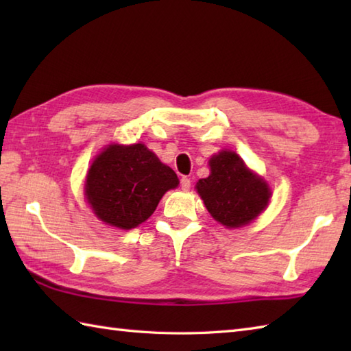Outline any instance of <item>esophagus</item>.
<instances>
[{"instance_id":"obj_1","label":"esophagus","mask_w":351,"mask_h":351,"mask_svg":"<svg viewBox=\"0 0 351 351\" xmlns=\"http://www.w3.org/2000/svg\"><path fill=\"white\" fill-rule=\"evenodd\" d=\"M190 185H191V181L189 180L187 176H182L181 178V189L184 190V191H187L189 189H190Z\"/></svg>"}]
</instances>
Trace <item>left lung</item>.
<instances>
[{"mask_svg": "<svg viewBox=\"0 0 351 351\" xmlns=\"http://www.w3.org/2000/svg\"><path fill=\"white\" fill-rule=\"evenodd\" d=\"M210 167V176L199 180L196 190L214 220L226 228H241L265 210L270 187L235 152L213 155Z\"/></svg>", "mask_w": 351, "mask_h": 351, "instance_id": "left-lung-1", "label": "left lung"}]
</instances>
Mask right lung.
Wrapping results in <instances>:
<instances>
[{
  "mask_svg": "<svg viewBox=\"0 0 351 351\" xmlns=\"http://www.w3.org/2000/svg\"><path fill=\"white\" fill-rule=\"evenodd\" d=\"M173 170L143 145H108L86 178V199L106 225L137 228L154 214L164 193L176 189Z\"/></svg>",
  "mask_w": 351,
  "mask_h": 351,
  "instance_id": "1",
  "label": "right lung"
}]
</instances>
